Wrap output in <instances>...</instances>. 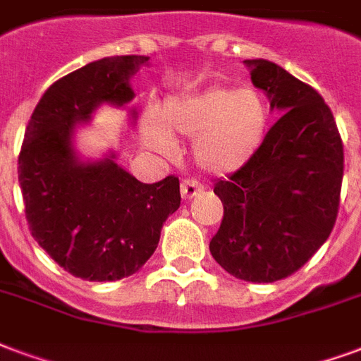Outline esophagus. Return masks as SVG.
I'll return each mask as SVG.
<instances>
[{
    "mask_svg": "<svg viewBox=\"0 0 361 361\" xmlns=\"http://www.w3.org/2000/svg\"><path fill=\"white\" fill-rule=\"evenodd\" d=\"M202 190V184L197 183V180H192V178H184L183 183H180V196H183V200H192L197 192Z\"/></svg>",
    "mask_w": 361,
    "mask_h": 361,
    "instance_id": "esophagus-1",
    "label": "esophagus"
}]
</instances>
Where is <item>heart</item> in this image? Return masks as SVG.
Segmentation results:
<instances>
[{"instance_id": "heart-1", "label": "heart", "mask_w": 361, "mask_h": 361, "mask_svg": "<svg viewBox=\"0 0 361 361\" xmlns=\"http://www.w3.org/2000/svg\"><path fill=\"white\" fill-rule=\"evenodd\" d=\"M268 131V108L251 87H209L164 100L148 119L146 142L171 154L173 137L194 139L192 156L202 169L222 175L240 169L259 150Z\"/></svg>"}]
</instances>
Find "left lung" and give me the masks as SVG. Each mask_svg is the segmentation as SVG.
<instances>
[{"instance_id": "left-lung-1", "label": "left lung", "mask_w": 361, "mask_h": 361, "mask_svg": "<svg viewBox=\"0 0 361 361\" xmlns=\"http://www.w3.org/2000/svg\"><path fill=\"white\" fill-rule=\"evenodd\" d=\"M243 62L281 116L247 164L215 183L224 215L209 251L235 278L272 283L297 272L331 234L345 154L316 89L264 59Z\"/></svg>"}]
</instances>
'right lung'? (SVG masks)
Returning <instances> with one entry per match:
<instances>
[{
  "label": "right lung",
  "instance_id": "1",
  "mask_svg": "<svg viewBox=\"0 0 361 361\" xmlns=\"http://www.w3.org/2000/svg\"><path fill=\"white\" fill-rule=\"evenodd\" d=\"M146 62L148 56H108L64 75L43 93L24 133L18 184L30 232L81 280L139 272L180 205L177 177L145 184L116 164L114 152L83 161L74 148L75 127L89 123L100 104L131 102L129 81Z\"/></svg>",
  "mask_w": 361,
  "mask_h": 361
}]
</instances>
